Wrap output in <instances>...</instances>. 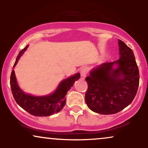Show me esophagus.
<instances>
[{
	"label": "esophagus",
	"instance_id": "obj_1",
	"mask_svg": "<svg viewBox=\"0 0 148 148\" xmlns=\"http://www.w3.org/2000/svg\"><path fill=\"white\" fill-rule=\"evenodd\" d=\"M88 73V68L87 67H84L81 69V75L82 77L85 78Z\"/></svg>",
	"mask_w": 148,
	"mask_h": 148
}]
</instances>
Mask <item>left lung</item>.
Returning <instances> with one entry per match:
<instances>
[{"label":"left lung","mask_w":148,"mask_h":148,"mask_svg":"<svg viewBox=\"0 0 148 148\" xmlns=\"http://www.w3.org/2000/svg\"><path fill=\"white\" fill-rule=\"evenodd\" d=\"M120 58L97 66L86 78L88 90L86 103L95 113L111 115L130 104L139 85V72L133 51L118 40ZM118 67L114 69L113 65Z\"/></svg>","instance_id":"1"}]
</instances>
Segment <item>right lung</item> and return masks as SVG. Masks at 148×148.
<instances>
[{"label":"right lung","mask_w":148,"mask_h":148,"mask_svg":"<svg viewBox=\"0 0 148 148\" xmlns=\"http://www.w3.org/2000/svg\"><path fill=\"white\" fill-rule=\"evenodd\" d=\"M27 48L28 46L19 52L13 67L16 66L18 59L23 55ZM79 78L80 74L77 73L74 76L63 80L52 94L36 97L25 94L20 89L16 82L14 71L12 70L10 76V86L15 101L25 111L35 116H49L62 109L66 103L65 95L67 91L72 87L74 83Z\"/></svg>","instance_id":"1"}]
</instances>
